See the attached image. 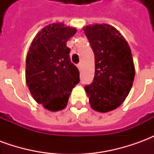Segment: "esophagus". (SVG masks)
Listing matches in <instances>:
<instances>
[{"label": "esophagus", "mask_w": 154, "mask_h": 154, "mask_svg": "<svg viewBox=\"0 0 154 154\" xmlns=\"http://www.w3.org/2000/svg\"><path fill=\"white\" fill-rule=\"evenodd\" d=\"M82 63H80L77 64V67H78V69L81 71V69H82Z\"/></svg>", "instance_id": "obj_1"}]
</instances>
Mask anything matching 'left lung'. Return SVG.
<instances>
[{"label": "left lung", "instance_id": "left-lung-1", "mask_svg": "<svg viewBox=\"0 0 154 154\" xmlns=\"http://www.w3.org/2000/svg\"><path fill=\"white\" fill-rule=\"evenodd\" d=\"M83 30L95 55L93 82L85 91L94 110L109 112L125 101L132 87L135 68L131 49L110 25H89Z\"/></svg>", "mask_w": 154, "mask_h": 154}]
</instances>
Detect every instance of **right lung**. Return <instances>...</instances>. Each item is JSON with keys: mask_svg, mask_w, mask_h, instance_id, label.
I'll use <instances>...</instances> for the list:
<instances>
[{"mask_svg": "<svg viewBox=\"0 0 154 154\" xmlns=\"http://www.w3.org/2000/svg\"><path fill=\"white\" fill-rule=\"evenodd\" d=\"M77 29L53 23L32 41L26 57L25 80L32 97L46 110L67 106L71 91L79 82V71L71 63L67 40Z\"/></svg>", "mask_w": 154, "mask_h": 154, "instance_id": "add662e5", "label": "right lung"}]
</instances>
